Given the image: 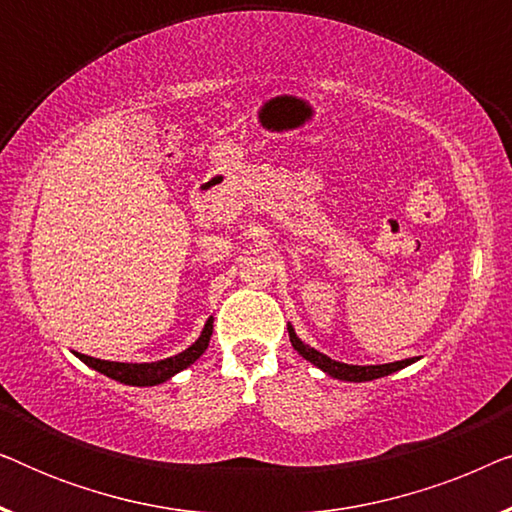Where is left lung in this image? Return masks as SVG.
<instances>
[{
	"mask_svg": "<svg viewBox=\"0 0 512 512\" xmlns=\"http://www.w3.org/2000/svg\"><path fill=\"white\" fill-rule=\"evenodd\" d=\"M286 328H289V338H291L293 349H296V352L303 356L305 361H310L312 366H317L319 370H324L326 375H331V377H335V380H342V382H370V380H377V377H387L391 373H396V370L415 363V359H403V361H394V363H382V366H352V363L335 361V359H331V356L321 354L314 347L305 345V342L298 338L296 328H293L291 324Z\"/></svg>",
	"mask_w": 512,
	"mask_h": 512,
	"instance_id": "1",
	"label": "left lung"
}]
</instances>
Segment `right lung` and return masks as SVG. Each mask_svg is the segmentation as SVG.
I'll use <instances>...</instances> for the list:
<instances>
[{"label":"right lung","instance_id":"add662e5","mask_svg":"<svg viewBox=\"0 0 512 512\" xmlns=\"http://www.w3.org/2000/svg\"><path fill=\"white\" fill-rule=\"evenodd\" d=\"M214 331V317H209L205 321V328H202L200 338L193 342L191 347H186L184 352L167 356V359L160 361H151V363H118V361H102V359H93V356L86 354H76V359H81L88 368L97 370V373L111 377V380L121 382V384H130V387H156V384H163L167 380H172L174 375L181 373V370L191 366L205 354V349L209 347V338H212Z\"/></svg>","mask_w":512,"mask_h":512}]
</instances>
